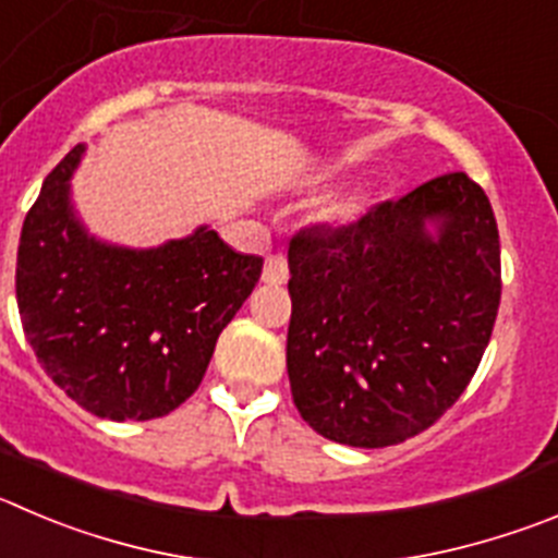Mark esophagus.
Listing matches in <instances>:
<instances>
[{"label": "esophagus", "mask_w": 558, "mask_h": 558, "mask_svg": "<svg viewBox=\"0 0 558 558\" xmlns=\"http://www.w3.org/2000/svg\"><path fill=\"white\" fill-rule=\"evenodd\" d=\"M262 280L269 286H280L289 280V262H286V255H269L267 264H264Z\"/></svg>", "instance_id": "1"}]
</instances>
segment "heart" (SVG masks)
Listing matches in <instances>:
<instances>
[{
	"instance_id": "b5f03b06",
	"label": "heart",
	"mask_w": 558,
	"mask_h": 558,
	"mask_svg": "<svg viewBox=\"0 0 558 558\" xmlns=\"http://www.w3.org/2000/svg\"><path fill=\"white\" fill-rule=\"evenodd\" d=\"M357 211H361V197L357 195H343L338 201H330L322 208V217L327 222H350L355 220Z\"/></svg>"
}]
</instances>
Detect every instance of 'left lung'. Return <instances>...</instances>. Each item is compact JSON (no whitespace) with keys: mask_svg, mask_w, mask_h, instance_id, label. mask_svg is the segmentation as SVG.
<instances>
[{"mask_svg":"<svg viewBox=\"0 0 558 558\" xmlns=\"http://www.w3.org/2000/svg\"><path fill=\"white\" fill-rule=\"evenodd\" d=\"M289 272L286 368L300 415L336 444L397 446L462 397L490 343L496 215L465 173L437 175L352 226L303 228Z\"/></svg>","mask_w":558,"mask_h":558,"instance_id":"left-lung-1","label":"left lung"}]
</instances>
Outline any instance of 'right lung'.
Instances as JSON below:
<instances>
[{
  "mask_svg": "<svg viewBox=\"0 0 558 558\" xmlns=\"http://www.w3.org/2000/svg\"><path fill=\"white\" fill-rule=\"evenodd\" d=\"M76 145L46 175L21 228L15 300L44 372L80 408L109 421L173 413L201 385L222 327L262 278L217 231L159 247L98 242L71 206Z\"/></svg>",
  "mask_w": 558,
  "mask_h": 558,
  "instance_id": "obj_1",
  "label": "right lung"
}]
</instances>
